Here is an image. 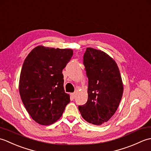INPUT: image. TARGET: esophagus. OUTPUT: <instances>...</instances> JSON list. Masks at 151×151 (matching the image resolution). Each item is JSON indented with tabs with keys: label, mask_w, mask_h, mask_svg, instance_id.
<instances>
[{
	"label": "esophagus",
	"mask_w": 151,
	"mask_h": 151,
	"mask_svg": "<svg viewBox=\"0 0 151 151\" xmlns=\"http://www.w3.org/2000/svg\"><path fill=\"white\" fill-rule=\"evenodd\" d=\"M76 93H71L70 94V95H71V97L73 98V99H75V97H76Z\"/></svg>",
	"instance_id": "esophagus-1"
}]
</instances>
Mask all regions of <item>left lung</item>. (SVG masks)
<instances>
[{"label": "left lung", "instance_id": "8db88e82", "mask_svg": "<svg viewBox=\"0 0 151 151\" xmlns=\"http://www.w3.org/2000/svg\"><path fill=\"white\" fill-rule=\"evenodd\" d=\"M83 63L88 78V99L78 110L88 123L101 125L113 116L123 96L119 70L110 56L90 47L86 49Z\"/></svg>", "mask_w": 151, "mask_h": 151}]
</instances>
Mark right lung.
Wrapping results in <instances>:
<instances>
[{"mask_svg": "<svg viewBox=\"0 0 151 151\" xmlns=\"http://www.w3.org/2000/svg\"><path fill=\"white\" fill-rule=\"evenodd\" d=\"M73 54L71 49L38 46L24 60L19 93L28 114L37 123H55L69 103V95L64 91L62 70Z\"/></svg>", "mask_w": 151, "mask_h": 151, "instance_id": "1", "label": "right lung"}]
</instances>
